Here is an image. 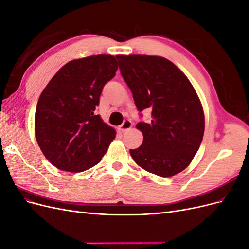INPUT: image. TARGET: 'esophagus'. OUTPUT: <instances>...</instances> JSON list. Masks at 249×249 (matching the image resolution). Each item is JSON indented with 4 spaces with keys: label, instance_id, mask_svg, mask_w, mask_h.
Segmentation results:
<instances>
[{
    "label": "esophagus",
    "instance_id": "1",
    "mask_svg": "<svg viewBox=\"0 0 249 249\" xmlns=\"http://www.w3.org/2000/svg\"><path fill=\"white\" fill-rule=\"evenodd\" d=\"M132 125H133V124H132L131 120H130V119H125L124 122L123 123V124L119 125L118 130H119L120 132H125V131H127V130H130L131 127H132Z\"/></svg>",
    "mask_w": 249,
    "mask_h": 249
}]
</instances>
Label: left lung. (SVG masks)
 Returning <instances> with one entry per match:
<instances>
[{"label": "left lung", "mask_w": 249, "mask_h": 249, "mask_svg": "<svg viewBox=\"0 0 249 249\" xmlns=\"http://www.w3.org/2000/svg\"><path fill=\"white\" fill-rule=\"evenodd\" d=\"M116 58L137 109L152 110V120L136 125L143 142L130 149L132 158L154 175H178L193 160L205 132V114L196 91L185 73L166 58Z\"/></svg>", "instance_id": "1"}]
</instances>
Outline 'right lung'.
I'll return each mask as SVG.
<instances>
[{"instance_id": "1", "label": "right lung", "mask_w": 249, "mask_h": 249, "mask_svg": "<svg viewBox=\"0 0 249 249\" xmlns=\"http://www.w3.org/2000/svg\"><path fill=\"white\" fill-rule=\"evenodd\" d=\"M117 69L112 55L71 60L43 89L35 111V137L58 169L87 170L107 153L116 132L94 111L103 87Z\"/></svg>"}]
</instances>
